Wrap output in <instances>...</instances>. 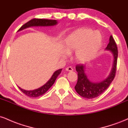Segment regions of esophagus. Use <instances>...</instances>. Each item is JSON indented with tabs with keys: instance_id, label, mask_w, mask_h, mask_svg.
<instances>
[{
	"instance_id": "obj_1",
	"label": "esophagus",
	"mask_w": 128,
	"mask_h": 128,
	"mask_svg": "<svg viewBox=\"0 0 128 128\" xmlns=\"http://www.w3.org/2000/svg\"><path fill=\"white\" fill-rule=\"evenodd\" d=\"M66 70L67 72H72L73 71V68L72 67H70V66H69V67H67V68H66Z\"/></svg>"
}]
</instances>
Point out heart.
Listing matches in <instances>:
<instances>
[{
  "instance_id": "1",
  "label": "heart",
  "mask_w": 128,
  "mask_h": 128,
  "mask_svg": "<svg viewBox=\"0 0 128 128\" xmlns=\"http://www.w3.org/2000/svg\"><path fill=\"white\" fill-rule=\"evenodd\" d=\"M103 36L99 30L80 28L67 36L64 42L66 54L74 52V58L79 62L89 61L102 47Z\"/></svg>"
}]
</instances>
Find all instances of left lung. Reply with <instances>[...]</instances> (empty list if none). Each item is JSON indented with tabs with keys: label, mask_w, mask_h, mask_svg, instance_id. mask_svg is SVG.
<instances>
[{
	"label": "left lung",
	"mask_w": 128,
	"mask_h": 128,
	"mask_svg": "<svg viewBox=\"0 0 128 128\" xmlns=\"http://www.w3.org/2000/svg\"><path fill=\"white\" fill-rule=\"evenodd\" d=\"M110 50L114 57V61L111 71L108 77L99 82H94L88 79L86 73V66L84 64H78L76 66V70L78 72V81L74 86L76 92L80 96L86 99H93L100 95L108 88L115 77L117 67L118 50L115 41L110 36V42L105 49Z\"/></svg>",
	"instance_id": "obj_1"
}]
</instances>
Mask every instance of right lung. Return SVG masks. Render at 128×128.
<instances>
[{
  "instance_id": "obj_1",
  "label": "right lung",
  "mask_w": 128,
  "mask_h": 128,
  "mask_svg": "<svg viewBox=\"0 0 128 128\" xmlns=\"http://www.w3.org/2000/svg\"><path fill=\"white\" fill-rule=\"evenodd\" d=\"M58 22L56 20H48V19H41V18H34L30 20V21L23 24V26L18 29V31L23 30V29L33 27V26H52L57 24ZM62 68L59 69L54 72L52 74L50 79L45 84L44 86H42L34 90H23L19 87V89L22 91L24 94H25L26 96L30 97V98H37V97L42 96L47 91L49 90L52 85L55 82L56 79L57 78L58 75L61 72Z\"/></svg>"
}]
</instances>
